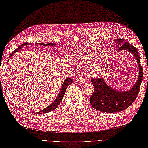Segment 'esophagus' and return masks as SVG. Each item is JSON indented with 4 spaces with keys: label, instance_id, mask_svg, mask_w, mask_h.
I'll return each mask as SVG.
<instances>
[{
    "label": "esophagus",
    "instance_id": "1",
    "mask_svg": "<svg viewBox=\"0 0 148 148\" xmlns=\"http://www.w3.org/2000/svg\"><path fill=\"white\" fill-rule=\"evenodd\" d=\"M77 80H78V82H79L80 83H84V82H85V81H86L85 78L82 76H80L79 77H78Z\"/></svg>",
    "mask_w": 148,
    "mask_h": 148
}]
</instances>
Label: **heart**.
<instances>
[{"label": "heart", "mask_w": 148, "mask_h": 148, "mask_svg": "<svg viewBox=\"0 0 148 148\" xmlns=\"http://www.w3.org/2000/svg\"><path fill=\"white\" fill-rule=\"evenodd\" d=\"M78 61H80V60H78ZM98 67H99V66H97L96 68H94L93 69L92 71H93L94 73H97V72L98 71H99V70H98Z\"/></svg>", "instance_id": "heart-1"}]
</instances>
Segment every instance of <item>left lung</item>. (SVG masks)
Here are the masks:
<instances>
[{
    "mask_svg": "<svg viewBox=\"0 0 148 148\" xmlns=\"http://www.w3.org/2000/svg\"><path fill=\"white\" fill-rule=\"evenodd\" d=\"M115 42L119 45V51H129L137 60L139 67V77L132 88L128 91H119L109 87L103 78H92L91 82L94 85V92L90 97V104L94 109L106 113H115L125 110L134 101L139 92L143 80V68L140 56L137 49L124 39H117Z\"/></svg>",
    "mask_w": 148,
    "mask_h": 148,
    "instance_id": "1",
    "label": "left lung"
}]
</instances>
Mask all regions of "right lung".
<instances>
[{
  "label": "right lung",
  "instance_id": "1",
  "mask_svg": "<svg viewBox=\"0 0 148 148\" xmlns=\"http://www.w3.org/2000/svg\"><path fill=\"white\" fill-rule=\"evenodd\" d=\"M25 44H27V43H24V44H21V45H20V46L18 47L17 49H16V50H14V51H13V52H12V53H11V54H10L9 58L11 57V56H12L13 54L16 53V52H17L19 50H20L23 45H25ZM40 44L43 45H44V44H43L42 43H41V44ZM44 45H45V46H47V45H51V46H53V45H55V44H54V43H51V44H45ZM72 82H73V79H71V78H66V79L64 80V82L63 84V86H62V88H61V89L60 92V94H58V96L56 99V100H55V101L53 102V103H52L51 105H49V106H47V108H44V110H41V111H40V112L37 113V114L47 113L50 112V111H53L54 110L56 109V108H57V107L58 106V105L60 104V102L61 101L62 99H63V97H64V94H65V92H66V90L67 87H68L69 86V85H70L71 84H72Z\"/></svg>",
  "mask_w": 148,
  "mask_h": 148
}]
</instances>
